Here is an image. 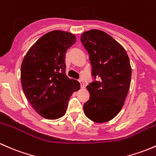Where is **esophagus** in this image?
<instances>
[{
    "mask_svg": "<svg viewBox=\"0 0 156 156\" xmlns=\"http://www.w3.org/2000/svg\"><path fill=\"white\" fill-rule=\"evenodd\" d=\"M80 87H81V88H85V85L84 83H83V82L80 80Z\"/></svg>",
    "mask_w": 156,
    "mask_h": 156,
    "instance_id": "1",
    "label": "esophagus"
}]
</instances>
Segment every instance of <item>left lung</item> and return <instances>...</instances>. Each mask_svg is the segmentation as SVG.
<instances>
[{"mask_svg":"<svg viewBox=\"0 0 156 156\" xmlns=\"http://www.w3.org/2000/svg\"><path fill=\"white\" fill-rule=\"evenodd\" d=\"M89 54L92 75L98 80L87 85L90 98L83 105L85 116L95 123L111 120L121 110L129 90L132 68L121 44L100 30L82 34Z\"/></svg>","mask_w":156,"mask_h":156,"instance_id":"left-lung-1","label":"left lung"}]
</instances>
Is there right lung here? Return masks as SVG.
Here are the masks:
<instances>
[{"mask_svg": "<svg viewBox=\"0 0 156 156\" xmlns=\"http://www.w3.org/2000/svg\"><path fill=\"white\" fill-rule=\"evenodd\" d=\"M76 42L71 33L53 30L37 40L21 67L23 91L33 108L43 118L55 120L66 112L71 94L80 88L65 73V53Z\"/></svg>", "mask_w": 156, "mask_h": 156, "instance_id": "right-lung-1", "label": "right lung"}]
</instances>
